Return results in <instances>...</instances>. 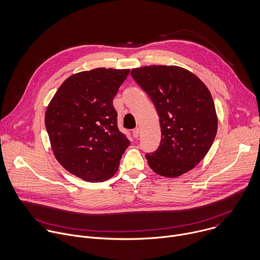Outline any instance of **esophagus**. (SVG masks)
Returning <instances> with one entry per match:
<instances>
[{
	"label": "esophagus",
	"instance_id": "esophagus-1",
	"mask_svg": "<svg viewBox=\"0 0 260 260\" xmlns=\"http://www.w3.org/2000/svg\"><path fill=\"white\" fill-rule=\"evenodd\" d=\"M139 133H140L139 128H135V129H133V131H132V134H133V137H134V138H137V137L139 136Z\"/></svg>",
	"mask_w": 260,
	"mask_h": 260
}]
</instances>
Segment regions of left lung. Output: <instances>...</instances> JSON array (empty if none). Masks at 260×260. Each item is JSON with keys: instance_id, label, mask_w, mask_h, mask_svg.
<instances>
[{"instance_id": "8db88e82", "label": "left lung", "mask_w": 260, "mask_h": 260, "mask_svg": "<svg viewBox=\"0 0 260 260\" xmlns=\"http://www.w3.org/2000/svg\"><path fill=\"white\" fill-rule=\"evenodd\" d=\"M131 76L149 96L160 118V145L145 154L149 167L165 177L191 170L208 152L217 132L208 88L190 72L174 66L134 69Z\"/></svg>"}]
</instances>
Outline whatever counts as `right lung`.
<instances>
[{"label": "right lung", "mask_w": 260, "mask_h": 260, "mask_svg": "<svg viewBox=\"0 0 260 260\" xmlns=\"http://www.w3.org/2000/svg\"><path fill=\"white\" fill-rule=\"evenodd\" d=\"M129 72L98 68L73 75L47 108L45 125L55 158L86 181L111 178L130 145L113 105Z\"/></svg>", "instance_id": "1"}]
</instances>
